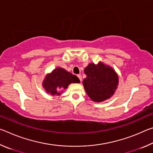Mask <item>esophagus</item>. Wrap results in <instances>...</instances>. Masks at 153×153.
Instances as JSON below:
<instances>
[{
    "mask_svg": "<svg viewBox=\"0 0 153 153\" xmlns=\"http://www.w3.org/2000/svg\"><path fill=\"white\" fill-rule=\"evenodd\" d=\"M77 77H79V80H80V82H82V76H81V75H78V76H77Z\"/></svg>",
    "mask_w": 153,
    "mask_h": 153,
    "instance_id": "34e87169",
    "label": "esophagus"
}]
</instances>
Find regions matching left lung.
<instances>
[{
    "label": "left lung",
    "mask_w": 153,
    "mask_h": 153,
    "mask_svg": "<svg viewBox=\"0 0 153 153\" xmlns=\"http://www.w3.org/2000/svg\"><path fill=\"white\" fill-rule=\"evenodd\" d=\"M86 77L83 86L92 101L101 102L109 99L115 94L119 84V76L109 65L101 61L89 63L84 69Z\"/></svg>",
    "instance_id": "8db88e82"
}]
</instances>
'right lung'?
<instances>
[{
	"mask_svg": "<svg viewBox=\"0 0 153 153\" xmlns=\"http://www.w3.org/2000/svg\"><path fill=\"white\" fill-rule=\"evenodd\" d=\"M78 77L62 67L53 69L45 76L42 87L46 93L52 96H60L71 83H79Z\"/></svg>",
	"mask_w": 153,
	"mask_h": 153,
	"instance_id": "obj_1",
	"label": "right lung"
}]
</instances>
